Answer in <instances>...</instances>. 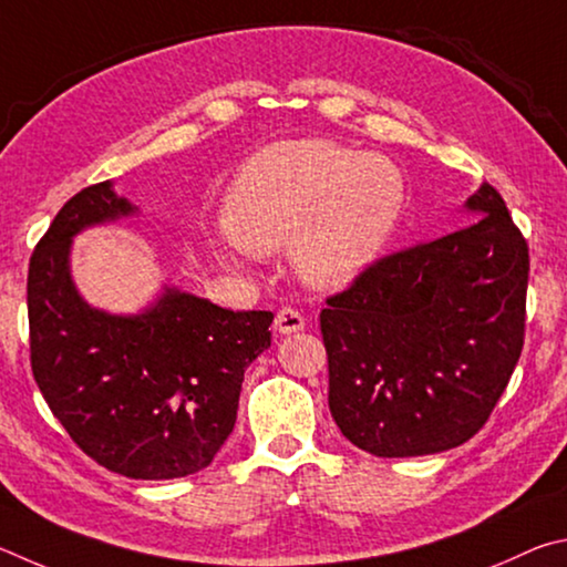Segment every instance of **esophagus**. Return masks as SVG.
I'll return each instance as SVG.
<instances>
[{
    "mask_svg": "<svg viewBox=\"0 0 567 567\" xmlns=\"http://www.w3.org/2000/svg\"><path fill=\"white\" fill-rule=\"evenodd\" d=\"M274 326H276V331L281 333V336H291V333L303 331L306 319L296 309H281V311L276 313Z\"/></svg>",
    "mask_w": 567,
    "mask_h": 567,
    "instance_id": "1",
    "label": "esophagus"
}]
</instances>
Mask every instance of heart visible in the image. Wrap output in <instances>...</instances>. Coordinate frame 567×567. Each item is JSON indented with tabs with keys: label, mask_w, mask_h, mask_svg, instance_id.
<instances>
[{
	"label": "heart",
	"mask_w": 567,
	"mask_h": 567,
	"mask_svg": "<svg viewBox=\"0 0 567 567\" xmlns=\"http://www.w3.org/2000/svg\"><path fill=\"white\" fill-rule=\"evenodd\" d=\"M403 206V178L391 162L321 138L284 142L256 154L226 198L236 254L291 248L306 286L339 291L389 241Z\"/></svg>",
	"instance_id": "b5f03b06"
}]
</instances>
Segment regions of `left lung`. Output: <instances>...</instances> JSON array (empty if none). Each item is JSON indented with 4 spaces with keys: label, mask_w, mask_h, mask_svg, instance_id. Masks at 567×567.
<instances>
[{
    "label": "left lung",
    "mask_w": 567,
    "mask_h": 567,
    "mask_svg": "<svg viewBox=\"0 0 567 567\" xmlns=\"http://www.w3.org/2000/svg\"><path fill=\"white\" fill-rule=\"evenodd\" d=\"M465 208L468 226L379 258L321 311L331 415L379 458L473 439L520 359L528 244L491 184Z\"/></svg>",
    "instance_id": "left-lung-1"
}]
</instances>
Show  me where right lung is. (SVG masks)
I'll use <instances>...</instances> for the list:
<instances>
[{"mask_svg": "<svg viewBox=\"0 0 567 567\" xmlns=\"http://www.w3.org/2000/svg\"><path fill=\"white\" fill-rule=\"evenodd\" d=\"M136 214L112 182L69 198L27 278L32 373L89 458L136 481L204 471L231 435L244 371L271 346V311H231L164 286L144 311L89 306L69 256L89 226Z\"/></svg>", "mask_w": 567, "mask_h": 567, "instance_id": "right-lung-1", "label": "right lung"}]
</instances>
